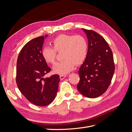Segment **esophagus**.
<instances>
[{
    "instance_id": "obj_1",
    "label": "esophagus",
    "mask_w": 132,
    "mask_h": 132,
    "mask_svg": "<svg viewBox=\"0 0 132 132\" xmlns=\"http://www.w3.org/2000/svg\"><path fill=\"white\" fill-rule=\"evenodd\" d=\"M60 79L61 80H63L66 77V75H60Z\"/></svg>"
}]
</instances>
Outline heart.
Masks as SVG:
<instances>
[{
    "instance_id": "obj_1",
    "label": "heart",
    "mask_w": 132,
    "mask_h": 132,
    "mask_svg": "<svg viewBox=\"0 0 132 132\" xmlns=\"http://www.w3.org/2000/svg\"><path fill=\"white\" fill-rule=\"evenodd\" d=\"M52 45L53 48H44L42 55L46 63L53 64L56 60V51L63 52L62 58L64 60L53 67L55 74L68 73L73 69L74 64H80L86 57L88 45L86 38L81 35H61L53 39Z\"/></svg>"
}]
</instances>
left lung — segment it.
I'll return each mask as SVG.
<instances>
[{
	"label": "left lung",
	"mask_w": 132,
	"mask_h": 132,
	"mask_svg": "<svg viewBox=\"0 0 132 132\" xmlns=\"http://www.w3.org/2000/svg\"><path fill=\"white\" fill-rule=\"evenodd\" d=\"M88 39L86 57L79 70V93L89 98L102 95L110 86L114 71L113 54L109 45L95 31L82 29Z\"/></svg>",
	"instance_id": "left-lung-1"
}]
</instances>
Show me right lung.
<instances>
[{"instance_id": "obj_1", "label": "right lung", "mask_w": 132, "mask_h": 132, "mask_svg": "<svg viewBox=\"0 0 132 132\" xmlns=\"http://www.w3.org/2000/svg\"><path fill=\"white\" fill-rule=\"evenodd\" d=\"M48 36H39L28 42L20 52L16 64L17 86L28 101L38 106L52 103L58 90L59 76L44 78L51 68L43 58L44 40Z\"/></svg>"}]
</instances>
